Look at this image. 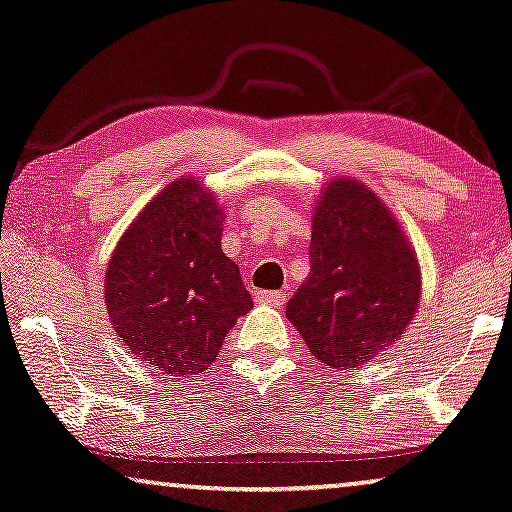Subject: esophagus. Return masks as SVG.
<instances>
[{
	"label": "esophagus",
	"mask_w": 512,
	"mask_h": 512,
	"mask_svg": "<svg viewBox=\"0 0 512 512\" xmlns=\"http://www.w3.org/2000/svg\"><path fill=\"white\" fill-rule=\"evenodd\" d=\"M255 302L267 304V306H283L285 295H281V292H274V290H260L255 295Z\"/></svg>",
	"instance_id": "34e87169"
}]
</instances>
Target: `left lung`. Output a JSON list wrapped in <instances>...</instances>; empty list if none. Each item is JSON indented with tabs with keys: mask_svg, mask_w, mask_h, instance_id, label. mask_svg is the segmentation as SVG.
I'll use <instances>...</instances> for the list:
<instances>
[{
	"mask_svg": "<svg viewBox=\"0 0 512 512\" xmlns=\"http://www.w3.org/2000/svg\"><path fill=\"white\" fill-rule=\"evenodd\" d=\"M311 274L285 316L320 363L349 370L391 349L421 299V267L400 222L370 187L339 175L311 215Z\"/></svg>",
	"mask_w": 512,
	"mask_h": 512,
	"instance_id": "8db88e82",
	"label": "left lung"
}]
</instances>
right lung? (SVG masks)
I'll return each instance as SVG.
<instances>
[{
    "mask_svg": "<svg viewBox=\"0 0 512 512\" xmlns=\"http://www.w3.org/2000/svg\"><path fill=\"white\" fill-rule=\"evenodd\" d=\"M224 208L192 175L163 187L121 234L105 271V306L135 358L168 377L206 372L238 316L252 309L222 252Z\"/></svg>",
    "mask_w": 512,
    "mask_h": 512,
    "instance_id": "obj_1",
    "label": "right lung"
}]
</instances>
